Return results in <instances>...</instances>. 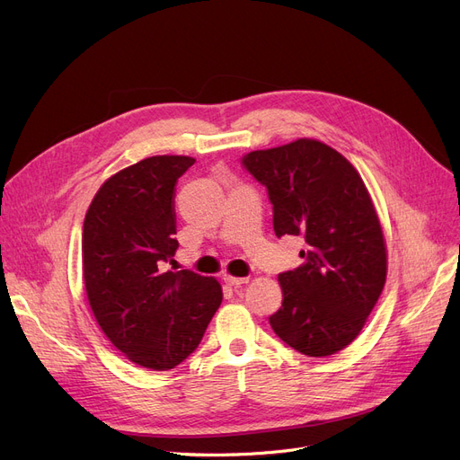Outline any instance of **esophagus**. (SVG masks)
<instances>
[{
    "label": "esophagus",
    "mask_w": 460,
    "mask_h": 460,
    "mask_svg": "<svg viewBox=\"0 0 460 460\" xmlns=\"http://www.w3.org/2000/svg\"><path fill=\"white\" fill-rule=\"evenodd\" d=\"M225 282L228 284V287L237 288V287H242V284L249 282V277H232V275H225Z\"/></svg>",
    "instance_id": "34e87169"
}]
</instances>
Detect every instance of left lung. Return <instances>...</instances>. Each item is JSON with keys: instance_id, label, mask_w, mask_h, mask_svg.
<instances>
[{"instance_id": "obj_1", "label": "left lung", "mask_w": 460, "mask_h": 460, "mask_svg": "<svg viewBox=\"0 0 460 460\" xmlns=\"http://www.w3.org/2000/svg\"><path fill=\"white\" fill-rule=\"evenodd\" d=\"M242 164L268 189L277 237L307 243L303 264L279 275L273 332L305 356L337 354L363 330L387 275L382 226L361 176L339 151L309 138L251 151Z\"/></svg>"}]
</instances>
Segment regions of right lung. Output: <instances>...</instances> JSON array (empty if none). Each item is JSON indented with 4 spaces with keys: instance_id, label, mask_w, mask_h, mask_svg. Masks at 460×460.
I'll return each mask as SVG.
<instances>
[{
    "instance_id": "right-lung-1",
    "label": "right lung",
    "mask_w": 460,
    "mask_h": 460,
    "mask_svg": "<svg viewBox=\"0 0 460 460\" xmlns=\"http://www.w3.org/2000/svg\"><path fill=\"white\" fill-rule=\"evenodd\" d=\"M192 164L157 155L128 166L102 183L84 218L82 270L95 320L127 359L151 370L187 359L223 301L213 277L164 270L180 247L173 189Z\"/></svg>"
}]
</instances>
